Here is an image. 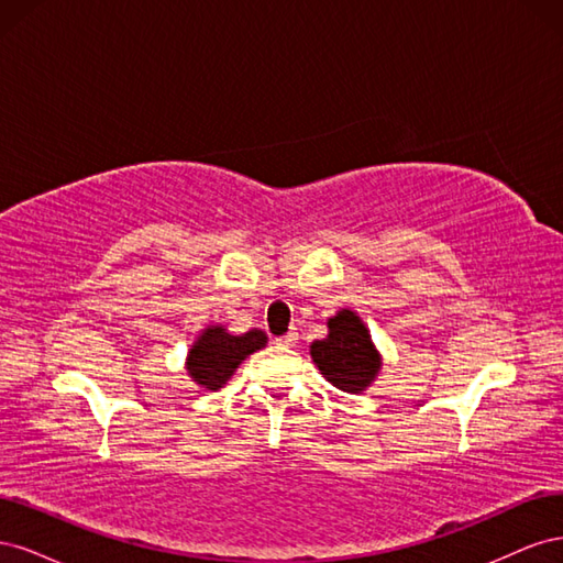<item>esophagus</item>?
Masks as SVG:
<instances>
[{
  "label": "esophagus",
  "mask_w": 563,
  "mask_h": 563,
  "mask_svg": "<svg viewBox=\"0 0 563 563\" xmlns=\"http://www.w3.org/2000/svg\"><path fill=\"white\" fill-rule=\"evenodd\" d=\"M296 340H298V331L291 329L288 333L275 338V343H277V345H284V347H291V345H296Z\"/></svg>",
  "instance_id": "esophagus-1"
}]
</instances>
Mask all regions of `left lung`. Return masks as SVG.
Segmentation results:
<instances>
[{"label": "left lung", "instance_id": "obj_1", "mask_svg": "<svg viewBox=\"0 0 563 563\" xmlns=\"http://www.w3.org/2000/svg\"><path fill=\"white\" fill-rule=\"evenodd\" d=\"M312 362L333 387L360 395L383 366L364 321L352 310H340L329 319V335L310 345Z\"/></svg>", "mask_w": 563, "mask_h": 563}]
</instances>
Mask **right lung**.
I'll use <instances>...</instances> for the list:
<instances>
[{"label":"right lung","mask_w":563,"mask_h":563,"mask_svg":"<svg viewBox=\"0 0 563 563\" xmlns=\"http://www.w3.org/2000/svg\"><path fill=\"white\" fill-rule=\"evenodd\" d=\"M267 335L258 329L242 335H232L223 327L203 329L187 354V373L190 378L207 389H220L240 364L255 350L265 347Z\"/></svg>","instance_id":"right-lung-1"}]
</instances>
